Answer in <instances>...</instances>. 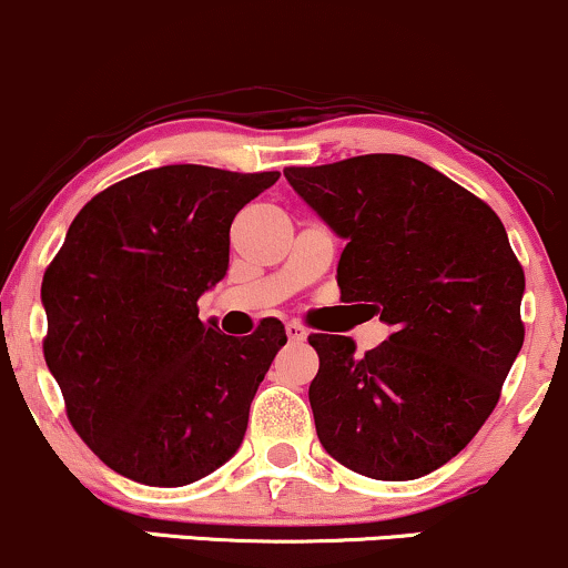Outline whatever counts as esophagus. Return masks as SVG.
I'll return each mask as SVG.
<instances>
[{
    "instance_id": "1",
    "label": "esophagus",
    "mask_w": 568,
    "mask_h": 568,
    "mask_svg": "<svg viewBox=\"0 0 568 568\" xmlns=\"http://www.w3.org/2000/svg\"><path fill=\"white\" fill-rule=\"evenodd\" d=\"M284 332H286V337H290L292 342H303L307 337V328L300 324V321H290V324L284 326Z\"/></svg>"
}]
</instances>
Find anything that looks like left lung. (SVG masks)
I'll return each mask as SVG.
<instances>
[{
    "label": "left lung",
    "mask_w": 568,
    "mask_h": 568,
    "mask_svg": "<svg viewBox=\"0 0 568 568\" xmlns=\"http://www.w3.org/2000/svg\"><path fill=\"white\" fill-rule=\"evenodd\" d=\"M284 176L347 240L342 300L395 326L366 355L349 337H307L321 445L363 477H424L471 443L524 345V268L506 229L477 194L405 155Z\"/></svg>",
    "instance_id": "1"
}]
</instances>
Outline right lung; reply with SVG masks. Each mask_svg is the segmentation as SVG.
<instances>
[{
	"label": "right lung",
	"instance_id": "right-lung-1",
	"mask_svg": "<svg viewBox=\"0 0 568 568\" xmlns=\"http://www.w3.org/2000/svg\"><path fill=\"white\" fill-rule=\"evenodd\" d=\"M276 181L207 165L142 171L94 194L47 265L44 361L68 422L123 477L181 487L242 445L284 326L263 318L229 337L202 324L197 300L226 276L234 215Z\"/></svg>",
	"mask_w": 568,
	"mask_h": 568
}]
</instances>
